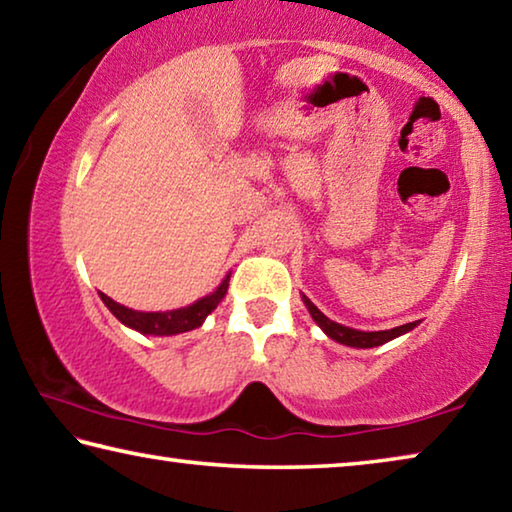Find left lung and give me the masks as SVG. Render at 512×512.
I'll use <instances>...</instances> for the list:
<instances>
[{
	"label": "left lung",
	"mask_w": 512,
	"mask_h": 512,
	"mask_svg": "<svg viewBox=\"0 0 512 512\" xmlns=\"http://www.w3.org/2000/svg\"><path fill=\"white\" fill-rule=\"evenodd\" d=\"M302 302H305L311 318L316 320L318 327L323 329L329 339L336 341V343L350 345V348H377V345H384L388 341L397 339V336L411 332V329L418 325V320H415V323H406V325L393 327V329H384V332H361V329H352V327H345V325L334 323V320H329L323 314V311H320L307 296H302Z\"/></svg>",
	"instance_id": "obj_1"
}]
</instances>
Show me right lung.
Wrapping results in <instances>:
<instances>
[{
    "instance_id": "obj_1",
    "label": "right lung",
    "mask_w": 512,
    "mask_h": 512,
    "mask_svg": "<svg viewBox=\"0 0 512 512\" xmlns=\"http://www.w3.org/2000/svg\"><path fill=\"white\" fill-rule=\"evenodd\" d=\"M228 282H230V275L225 277V280L219 284V289L210 293V296L196 300L194 305L173 309V311H135L119 305V302L108 298L106 293H99V296L103 300V305L112 311V316L119 318L126 327L137 329V332L142 334L173 336V334H183V332H189V329L201 327L207 314H212L216 305L223 300L225 293H228Z\"/></svg>"
}]
</instances>
